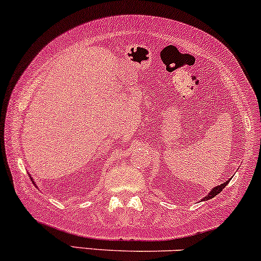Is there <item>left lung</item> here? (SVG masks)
<instances>
[{"instance_id": "8db88e82", "label": "left lung", "mask_w": 261, "mask_h": 261, "mask_svg": "<svg viewBox=\"0 0 261 261\" xmlns=\"http://www.w3.org/2000/svg\"><path fill=\"white\" fill-rule=\"evenodd\" d=\"M230 180H231V178H230ZM230 180H228V181H226V182H224V184H221L220 186H216V187L213 188V190L210 191V192H209L208 196H206V197H204L203 199H204V200H208V199H212V198H214L215 196H218V194L220 193L221 191L224 190V188L226 187V185H227L228 182H230Z\"/></svg>"}]
</instances>
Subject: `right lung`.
I'll use <instances>...</instances> for the list:
<instances>
[{
    "label": "right lung",
    "mask_w": 261,
    "mask_h": 261,
    "mask_svg": "<svg viewBox=\"0 0 261 261\" xmlns=\"http://www.w3.org/2000/svg\"><path fill=\"white\" fill-rule=\"evenodd\" d=\"M33 182H34V181H33Z\"/></svg>",
    "instance_id": "obj_1"
}]
</instances>
